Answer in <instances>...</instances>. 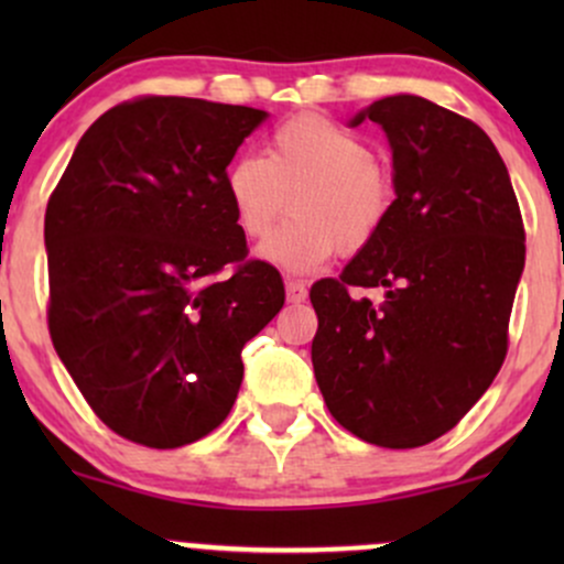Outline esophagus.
I'll return each mask as SVG.
<instances>
[{"label": "esophagus", "mask_w": 564, "mask_h": 564, "mask_svg": "<svg viewBox=\"0 0 564 564\" xmlns=\"http://www.w3.org/2000/svg\"><path fill=\"white\" fill-rule=\"evenodd\" d=\"M286 296L289 302H304L307 300V286H304V281L300 278H286Z\"/></svg>", "instance_id": "esophagus-1"}]
</instances>
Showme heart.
Returning <instances> with one entry per match:
<instances>
[{"label":"heart","instance_id":"obj_1","mask_svg":"<svg viewBox=\"0 0 564 564\" xmlns=\"http://www.w3.org/2000/svg\"><path fill=\"white\" fill-rule=\"evenodd\" d=\"M225 193L246 238L260 241L275 228L291 196V217L262 246L264 260L310 273L366 249L390 219L398 180L352 129L326 116L281 121L268 138V156L241 153L225 170Z\"/></svg>","mask_w":564,"mask_h":564}]
</instances>
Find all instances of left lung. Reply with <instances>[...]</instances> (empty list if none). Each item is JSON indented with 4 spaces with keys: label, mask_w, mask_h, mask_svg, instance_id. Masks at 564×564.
Returning a JSON list of instances; mask_svg holds the SVG:
<instances>
[{
    "label": "left lung",
    "mask_w": 564,
    "mask_h": 564,
    "mask_svg": "<svg viewBox=\"0 0 564 564\" xmlns=\"http://www.w3.org/2000/svg\"><path fill=\"white\" fill-rule=\"evenodd\" d=\"M384 127L398 200L339 278L310 289L313 368L332 416L379 448L443 437L501 371L525 268L509 172L475 121L416 95L352 119ZM377 288L379 301L358 295Z\"/></svg>",
    "instance_id": "obj_1"
}]
</instances>
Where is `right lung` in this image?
<instances>
[{"instance_id":"add662e5","label":"right lung","mask_w":564,"mask_h":564,"mask_svg":"<svg viewBox=\"0 0 564 564\" xmlns=\"http://www.w3.org/2000/svg\"><path fill=\"white\" fill-rule=\"evenodd\" d=\"M268 113L142 95L84 132L44 215L53 345L95 416L148 448L217 430L241 349L281 313L249 260L225 170Z\"/></svg>"}]
</instances>
